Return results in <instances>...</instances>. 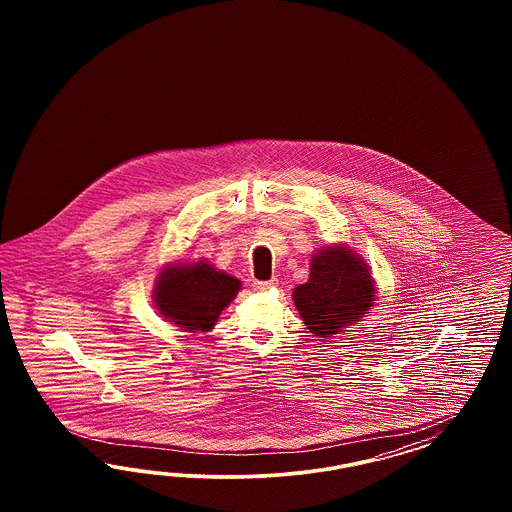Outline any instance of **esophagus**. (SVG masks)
Here are the masks:
<instances>
[{
	"label": "esophagus",
	"instance_id": "1",
	"mask_svg": "<svg viewBox=\"0 0 512 512\" xmlns=\"http://www.w3.org/2000/svg\"><path fill=\"white\" fill-rule=\"evenodd\" d=\"M276 285H278V279H270V281L255 279V281H253V289H255V291H268V289H272V287H276Z\"/></svg>",
	"mask_w": 512,
	"mask_h": 512
}]
</instances>
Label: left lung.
Returning a JSON list of instances; mask_svg holds the SVG:
<instances>
[{
  "mask_svg": "<svg viewBox=\"0 0 512 512\" xmlns=\"http://www.w3.org/2000/svg\"><path fill=\"white\" fill-rule=\"evenodd\" d=\"M373 296L366 263L349 249L334 246L313 257L310 281L296 287L293 300L311 332L328 338L370 310Z\"/></svg>",
  "mask_w": 512,
  "mask_h": 512,
  "instance_id": "1",
  "label": "left lung"
}]
</instances>
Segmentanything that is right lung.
<instances>
[{
	"label": "right lung",
	"mask_w": 512,
	"mask_h": 512,
	"mask_svg": "<svg viewBox=\"0 0 512 512\" xmlns=\"http://www.w3.org/2000/svg\"><path fill=\"white\" fill-rule=\"evenodd\" d=\"M238 291L240 281L217 272L212 264H174L157 278L155 304L172 323L189 332H206L216 325L219 313L231 304Z\"/></svg>",
	"instance_id": "obj_1"
}]
</instances>
